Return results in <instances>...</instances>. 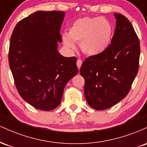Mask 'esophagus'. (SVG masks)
I'll use <instances>...</instances> for the list:
<instances>
[{"label":"esophagus","mask_w":147,"mask_h":147,"mask_svg":"<svg viewBox=\"0 0 147 147\" xmlns=\"http://www.w3.org/2000/svg\"><path fill=\"white\" fill-rule=\"evenodd\" d=\"M82 61L81 59H78L77 61V67H78V68L79 69L81 68V66H82Z\"/></svg>","instance_id":"esophagus-1"}]
</instances>
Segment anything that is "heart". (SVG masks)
I'll use <instances>...</instances> for the list:
<instances>
[{
    "instance_id": "heart-1",
    "label": "heart",
    "mask_w": 147,
    "mask_h": 147,
    "mask_svg": "<svg viewBox=\"0 0 147 147\" xmlns=\"http://www.w3.org/2000/svg\"><path fill=\"white\" fill-rule=\"evenodd\" d=\"M113 28L111 23L104 17H84L72 23L68 34L63 35V44L70 50H75V42H80L84 53L97 55L109 48Z\"/></svg>"
}]
</instances>
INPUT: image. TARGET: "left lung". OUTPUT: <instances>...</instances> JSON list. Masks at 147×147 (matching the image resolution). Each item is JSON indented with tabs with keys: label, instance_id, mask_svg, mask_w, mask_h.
Wrapping results in <instances>:
<instances>
[{
	"label": "left lung",
	"instance_id": "8db88e82",
	"mask_svg": "<svg viewBox=\"0 0 147 147\" xmlns=\"http://www.w3.org/2000/svg\"><path fill=\"white\" fill-rule=\"evenodd\" d=\"M116 28L111 43L99 55L86 59L80 68L85 79L88 104L96 110H106L129 93L139 68L140 41L125 16L115 13Z\"/></svg>",
	"mask_w": 147,
	"mask_h": 147
}]
</instances>
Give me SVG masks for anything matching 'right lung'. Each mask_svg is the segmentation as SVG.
<instances>
[{"label":"right lung","instance_id":"1","mask_svg":"<svg viewBox=\"0 0 147 147\" xmlns=\"http://www.w3.org/2000/svg\"><path fill=\"white\" fill-rule=\"evenodd\" d=\"M65 14L36 11L18 22L10 39L9 63L18 93L41 111L59 105L65 85L78 72L77 58L58 51Z\"/></svg>","mask_w":147,"mask_h":147}]
</instances>
